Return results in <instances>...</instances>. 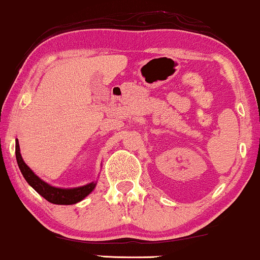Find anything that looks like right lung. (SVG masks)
Wrapping results in <instances>:
<instances>
[{
	"label": "right lung",
	"mask_w": 260,
	"mask_h": 260,
	"mask_svg": "<svg viewBox=\"0 0 260 260\" xmlns=\"http://www.w3.org/2000/svg\"><path fill=\"white\" fill-rule=\"evenodd\" d=\"M15 154H16V161L19 165V168L22 173L24 180L27 181L28 184L31 188H34L35 191H38L42 198L54 205H74L77 202H80L87 197L88 194L92 193V190L95 188L97 181L90 182L85 186L74 187V188H59L51 186V184L45 182L41 180L29 167L26 165L23 161L22 156L20 152V145L19 141H15Z\"/></svg>",
	"instance_id": "right-lung-1"
}]
</instances>
